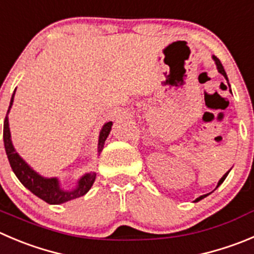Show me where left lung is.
<instances>
[{"label":"left lung","instance_id":"left-lung-1","mask_svg":"<svg viewBox=\"0 0 254 254\" xmlns=\"http://www.w3.org/2000/svg\"><path fill=\"white\" fill-rule=\"evenodd\" d=\"M212 57H213L214 62H216V64H217V69H218V72H219V73H222V74H223V76H224V78H226V79H227V81H228V77H227V73H226V71H224L223 66H222L221 61H219V60H218V59H217V57H216V56H212ZM229 171H231V170H229ZM229 171H228V172H227V173H226V175H224V176H223V177H222V178H221V180H219V182H218V185H217V187H219V186H221V185H222V183H223V181H224V180H226V177H227V176H228ZM208 194H209V193H207V194H203V195H201V197H198V198H197V199H195V201H194V202H198V201H201V199H203V198H204V197H207V195H208Z\"/></svg>","mask_w":254,"mask_h":254}]
</instances>
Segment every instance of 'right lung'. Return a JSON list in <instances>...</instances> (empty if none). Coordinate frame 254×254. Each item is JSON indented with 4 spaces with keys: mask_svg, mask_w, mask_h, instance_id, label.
<instances>
[{
    "mask_svg": "<svg viewBox=\"0 0 254 254\" xmlns=\"http://www.w3.org/2000/svg\"><path fill=\"white\" fill-rule=\"evenodd\" d=\"M14 92L11 97V102H9V107L7 113L9 112L13 103ZM111 128H112V122H107L103 125L102 129L100 132V137H98V153L103 149V144H105L106 138L110 134ZM3 143L4 149H6L7 158H8L9 165H11L12 171L14 172L16 177L20 180V182L25 186L27 190L38 198L47 202L48 204H61L64 202H68L74 198L82 197L86 194L89 190V188L92 187L93 182L96 180V173H86L82 176L77 182L76 188L72 190H64L60 186V181L56 177L53 178H46L38 175L36 171H33L30 166L23 161L20 157V154L14 151V147L11 141V132H9L8 126V117L6 116L3 123Z\"/></svg>",
    "mask_w": 254,
    "mask_h": 254,
    "instance_id": "right-lung-1",
    "label": "right lung"
}]
</instances>
